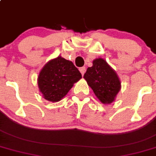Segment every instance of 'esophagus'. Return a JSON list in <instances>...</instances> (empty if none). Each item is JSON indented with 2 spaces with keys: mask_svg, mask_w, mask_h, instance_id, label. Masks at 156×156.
Listing matches in <instances>:
<instances>
[{
  "mask_svg": "<svg viewBox=\"0 0 156 156\" xmlns=\"http://www.w3.org/2000/svg\"><path fill=\"white\" fill-rule=\"evenodd\" d=\"M79 70H80L82 75H84L85 72H86V67H84V66H83V67H81L80 69H79Z\"/></svg>",
  "mask_w": 156,
  "mask_h": 156,
  "instance_id": "obj_1",
  "label": "esophagus"
}]
</instances>
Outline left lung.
Listing matches in <instances>:
<instances>
[{"label":"left lung","instance_id":"8db88e82","mask_svg":"<svg viewBox=\"0 0 156 156\" xmlns=\"http://www.w3.org/2000/svg\"><path fill=\"white\" fill-rule=\"evenodd\" d=\"M84 78L103 104L112 103L121 87L116 71L101 58L93 61V66L87 68Z\"/></svg>","mask_w":156,"mask_h":156}]
</instances>
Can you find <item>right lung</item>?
<instances>
[{
    "instance_id": "right-lung-1",
    "label": "right lung",
    "mask_w": 156,
    "mask_h": 156,
    "mask_svg": "<svg viewBox=\"0 0 156 156\" xmlns=\"http://www.w3.org/2000/svg\"><path fill=\"white\" fill-rule=\"evenodd\" d=\"M81 78L82 74L74 63L58 56L50 60L40 70L38 86L46 100L57 102Z\"/></svg>"
}]
</instances>
